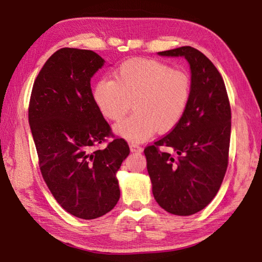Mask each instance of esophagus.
I'll return each instance as SVG.
<instances>
[{"label":"esophagus","instance_id":"1","mask_svg":"<svg viewBox=\"0 0 262 262\" xmlns=\"http://www.w3.org/2000/svg\"><path fill=\"white\" fill-rule=\"evenodd\" d=\"M129 149L132 152H142L143 151V149H142V146L137 145V144H129Z\"/></svg>","mask_w":262,"mask_h":262}]
</instances>
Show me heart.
I'll return each mask as SVG.
<instances>
[{
  "label": "heart",
  "instance_id": "b5f03b06",
  "mask_svg": "<svg viewBox=\"0 0 262 262\" xmlns=\"http://www.w3.org/2000/svg\"><path fill=\"white\" fill-rule=\"evenodd\" d=\"M113 79L99 80L93 97L102 115L112 121L121 120L134 101V115L115 126L116 134L128 142H143L156 129L170 132L184 116L190 99V78L184 71L135 58L119 66Z\"/></svg>",
  "mask_w": 262,
  "mask_h": 262
}]
</instances>
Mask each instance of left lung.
Here are the masks:
<instances>
[{"label": "left lung", "instance_id": "left-lung-1", "mask_svg": "<svg viewBox=\"0 0 262 262\" xmlns=\"http://www.w3.org/2000/svg\"><path fill=\"white\" fill-rule=\"evenodd\" d=\"M158 55L187 59L190 99L178 126L144 149L146 168L159 206L175 215H191L212 202L225 178L230 104L221 74L201 51L185 46Z\"/></svg>", "mask_w": 262, "mask_h": 262}]
</instances>
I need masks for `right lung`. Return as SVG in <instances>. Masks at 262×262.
<instances>
[{
  "label": "right lung",
  "instance_id": "obj_1",
  "mask_svg": "<svg viewBox=\"0 0 262 262\" xmlns=\"http://www.w3.org/2000/svg\"><path fill=\"white\" fill-rule=\"evenodd\" d=\"M104 63L92 50H57L36 77L28 107L42 177L57 203L84 220L117 205V172L130 152L123 139L95 149L111 135L90 88Z\"/></svg>",
  "mask_w": 262,
  "mask_h": 262
}]
</instances>
